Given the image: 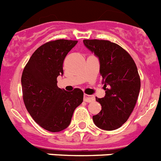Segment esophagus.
<instances>
[{"label":"esophagus","mask_w":161,"mask_h":161,"mask_svg":"<svg viewBox=\"0 0 161 161\" xmlns=\"http://www.w3.org/2000/svg\"><path fill=\"white\" fill-rule=\"evenodd\" d=\"M95 99L94 96H91V95H88L86 94H84V101L86 103H91Z\"/></svg>","instance_id":"esophagus-1"}]
</instances>
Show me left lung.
<instances>
[{
	"label": "left lung",
	"mask_w": 161,
	"mask_h": 161,
	"mask_svg": "<svg viewBox=\"0 0 161 161\" xmlns=\"http://www.w3.org/2000/svg\"><path fill=\"white\" fill-rule=\"evenodd\" d=\"M84 45L98 56L100 63L105 96L96 97L102 106L93 115L95 125L112 131L128 119L136 104L140 90V78L134 60L124 48L108 40L85 39Z\"/></svg>",
	"instance_id": "obj_1"
}]
</instances>
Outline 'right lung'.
<instances>
[{
	"label": "right lung",
	"instance_id": "add662e5",
	"mask_svg": "<svg viewBox=\"0 0 161 161\" xmlns=\"http://www.w3.org/2000/svg\"><path fill=\"white\" fill-rule=\"evenodd\" d=\"M78 41L58 39L42 45L34 51L21 75L25 106L32 118L52 132L70 125L75 108L83 101L79 88L66 91L57 86L63 75V61Z\"/></svg>",
	"mask_w": 161,
	"mask_h": 161
}]
</instances>
